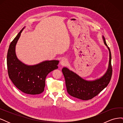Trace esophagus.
<instances>
[{"mask_svg": "<svg viewBox=\"0 0 123 123\" xmlns=\"http://www.w3.org/2000/svg\"><path fill=\"white\" fill-rule=\"evenodd\" d=\"M68 61L67 59L66 58H63L62 59L61 61V65L62 66H66L68 64Z\"/></svg>", "mask_w": 123, "mask_h": 123, "instance_id": "1", "label": "esophagus"}]
</instances>
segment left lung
<instances>
[{
	"mask_svg": "<svg viewBox=\"0 0 123 123\" xmlns=\"http://www.w3.org/2000/svg\"><path fill=\"white\" fill-rule=\"evenodd\" d=\"M102 37L104 44L109 51L108 68L103 76L93 80H87L67 68L64 67L62 69L65 79L67 90L68 94L73 97L84 100L91 99L99 93L110 82L112 73L111 54L105 37L104 36Z\"/></svg>",
	"mask_w": 123,
	"mask_h": 123,
	"instance_id": "left-lung-1",
	"label": "left lung"
}]
</instances>
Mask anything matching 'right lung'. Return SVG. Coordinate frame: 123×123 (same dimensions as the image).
Here are the masks:
<instances>
[{
    "mask_svg": "<svg viewBox=\"0 0 123 123\" xmlns=\"http://www.w3.org/2000/svg\"><path fill=\"white\" fill-rule=\"evenodd\" d=\"M24 27L10 44L7 54V67L10 80L21 91L29 95L42 93L47 75L58 68L59 61H46L35 65H27L20 61L15 52L16 43Z\"/></svg>",
    "mask_w": 123,
    "mask_h": 123,
    "instance_id": "1",
    "label": "right lung"
}]
</instances>
